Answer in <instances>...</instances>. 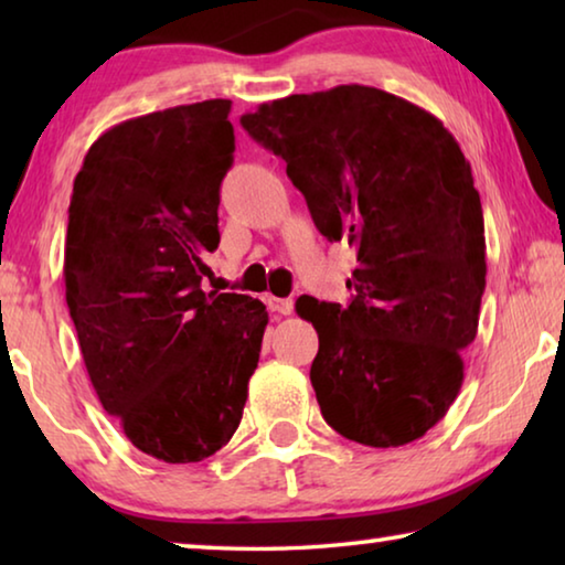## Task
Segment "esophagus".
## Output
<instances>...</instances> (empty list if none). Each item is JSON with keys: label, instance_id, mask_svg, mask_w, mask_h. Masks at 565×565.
Returning a JSON list of instances; mask_svg holds the SVG:
<instances>
[{"label": "esophagus", "instance_id": "34e87169", "mask_svg": "<svg viewBox=\"0 0 565 565\" xmlns=\"http://www.w3.org/2000/svg\"><path fill=\"white\" fill-rule=\"evenodd\" d=\"M266 303H269L271 311L284 313V317H289V313L294 311V301L291 299H279V296H269V299H266Z\"/></svg>", "mask_w": 565, "mask_h": 565}]
</instances>
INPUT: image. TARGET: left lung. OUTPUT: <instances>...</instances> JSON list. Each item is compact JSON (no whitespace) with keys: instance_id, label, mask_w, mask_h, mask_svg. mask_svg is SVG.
I'll use <instances>...</instances> for the list:
<instances>
[{"instance_id":"1","label":"left lung","mask_w":565,"mask_h":565,"mask_svg":"<svg viewBox=\"0 0 565 565\" xmlns=\"http://www.w3.org/2000/svg\"><path fill=\"white\" fill-rule=\"evenodd\" d=\"M242 127L286 161L313 224L349 242V306L301 296L319 333L311 386L349 441H416L463 384L486 289L481 196L461 147L434 114L363 84L291 94Z\"/></svg>"}]
</instances>
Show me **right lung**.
<instances>
[{
	"label": "right lung",
	"instance_id": "obj_1",
	"mask_svg": "<svg viewBox=\"0 0 565 565\" xmlns=\"http://www.w3.org/2000/svg\"><path fill=\"white\" fill-rule=\"evenodd\" d=\"M232 102L121 121L74 179L64 286L84 366L129 441L167 463L228 444L269 313L204 291L218 246V186L234 161Z\"/></svg>",
	"mask_w": 565,
	"mask_h": 565
}]
</instances>
